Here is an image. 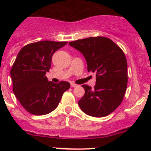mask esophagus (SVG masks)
Here are the masks:
<instances>
[{
    "label": "esophagus",
    "instance_id": "esophagus-1",
    "mask_svg": "<svg viewBox=\"0 0 151 151\" xmlns=\"http://www.w3.org/2000/svg\"><path fill=\"white\" fill-rule=\"evenodd\" d=\"M71 87H72V88H76V87H77V85L74 84V83H71Z\"/></svg>",
    "mask_w": 151,
    "mask_h": 151
}]
</instances>
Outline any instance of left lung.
Segmentation results:
<instances>
[{"label": "left lung", "mask_w": 151, "mask_h": 151, "mask_svg": "<svg viewBox=\"0 0 151 151\" xmlns=\"http://www.w3.org/2000/svg\"><path fill=\"white\" fill-rule=\"evenodd\" d=\"M85 57L88 71L96 74L94 89L83 85L85 95L80 109L93 117H104L122 102L128 83L127 60L123 50L111 39L89 37L68 43Z\"/></svg>", "instance_id": "obj_1"}]
</instances>
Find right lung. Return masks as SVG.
I'll list each match as a JSON object with an SVG mask.
<instances>
[{
    "label": "right lung",
    "instance_id": "obj_1",
    "mask_svg": "<svg viewBox=\"0 0 151 151\" xmlns=\"http://www.w3.org/2000/svg\"><path fill=\"white\" fill-rule=\"evenodd\" d=\"M67 42L42 41L29 44L18 53L11 69L13 92L30 113L43 115L58 106L63 93L70 88L68 82L58 84L45 76L51 67L52 56Z\"/></svg>",
    "mask_w": 151,
    "mask_h": 151
}]
</instances>
